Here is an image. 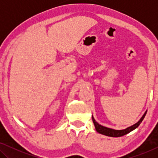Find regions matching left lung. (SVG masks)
<instances>
[{"mask_svg": "<svg viewBox=\"0 0 158 158\" xmlns=\"http://www.w3.org/2000/svg\"><path fill=\"white\" fill-rule=\"evenodd\" d=\"M146 114H147V111H145V113L144 114V115L142 116V118L139 120V122H137L134 125H132V126L127 127V129H122V130H116V129H110V128H108V127H103V126H102V125L99 124L97 122H96V120L94 119V116H92V119H93V122H94V126H95V127H96V130L98 131V133L101 134V135L108 136V137H122V136L127 135V134L129 133L130 131H133L134 129L137 128V127H139V125L141 124L142 120L144 119Z\"/></svg>", "mask_w": 158, "mask_h": 158, "instance_id": "1", "label": "left lung"}]
</instances>
